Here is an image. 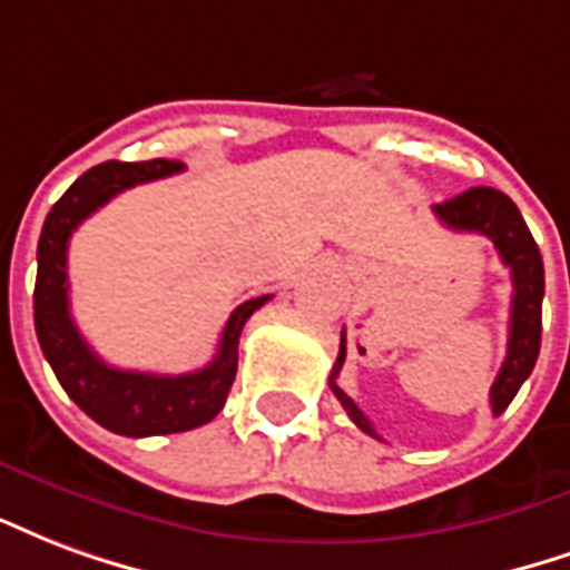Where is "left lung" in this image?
I'll return each instance as SVG.
<instances>
[{"mask_svg": "<svg viewBox=\"0 0 570 570\" xmlns=\"http://www.w3.org/2000/svg\"><path fill=\"white\" fill-rule=\"evenodd\" d=\"M434 215L440 222L452 227V230H464V234L489 236L495 243L498 255L510 267V279H513V301H510V331H507V358L498 371L492 392H489V404L492 413L501 416L507 404L517 397L522 382L529 380L534 371V361L541 352V306H543V261L538 252L534 236L522 222L517 203L495 188H471L459 194V197L446 199L434 206ZM346 361V336L340 343V355H336L334 371H331V392L336 401L343 404L348 419L371 438H380L373 431L371 419L364 416L358 404L340 389V367Z\"/></svg>", "mask_w": 570, "mask_h": 570, "instance_id": "1", "label": "left lung"}]
</instances>
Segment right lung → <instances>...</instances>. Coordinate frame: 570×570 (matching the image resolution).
<instances>
[{
	"label": "right lung",
	"instance_id": "obj_1",
	"mask_svg": "<svg viewBox=\"0 0 570 570\" xmlns=\"http://www.w3.org/2000/svg\"><path fill=\"white\" fill-rule=\"evenodd\" d=\"M181 169L185 164L164 157L145 164L109 160L94 166L53 203L39 236V276H36L32 309H36V336L41 352L75 404L94 422L124 438L178 434L218 416L234 385L243 325L248 322V315L269 301V294H264L236 306L224 325L215 358L203 371L181 373V376L118 371L99 358L85 343V336L78 334L69 315V273H66V252L72 230L99 206L118 197L120 190L173 176Z\"/></svg>",
	"mask_w": 570,
	"mask_h": 570
}]
</instances>
